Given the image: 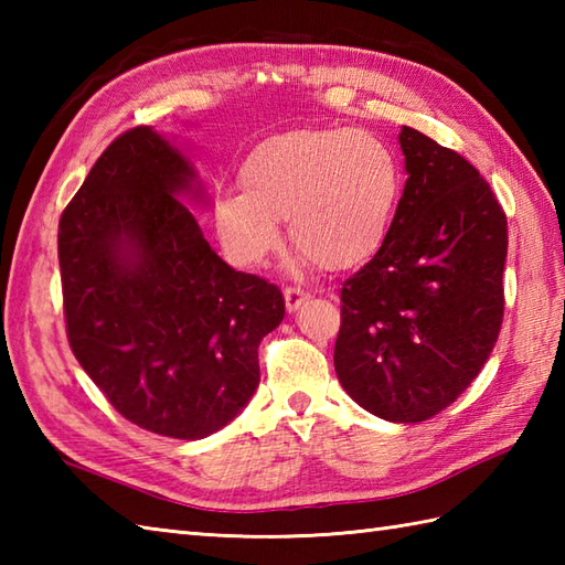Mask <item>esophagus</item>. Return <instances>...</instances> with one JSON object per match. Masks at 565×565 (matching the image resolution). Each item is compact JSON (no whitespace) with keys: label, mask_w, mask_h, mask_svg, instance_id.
Masks as SVG:
<instances>
[{"label":"esophagus","mask_w":565,"mask_h":565,"mask_svg":"<svg viewBox=\"0 0 565 565\" xmlns=\"http://www.w3.org/2000/svg\"><path fill=\"white\" fill-rule=\"evenodd\" d=\"M308 298H310V294L306 289H301V286H286L284 289V301H286V310H289V313L301 308V303L308 301Z\"/></svg>","instance_id":"34e87169"}]
</instances>
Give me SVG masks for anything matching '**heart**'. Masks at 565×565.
Wrapping results in <instances>:
<instances>
[{
    "mask_svg": "<svg viewBox=\"0 0 565 565\" xmlns=\"http://www.w3.org/2000/svg\"><path fill=\"white\" fill-rule=\"evenodd\" d=\"M243 189L213 203L221 243L239 267H257L281 243L326 269H350L386 243L405 174L386 140L366 130H291L262 140L239 167Z\"/></svg>",
    "mask_w": 565,
    "mask_h": 565,
    "instance_id": "heart-1",
    "label": "heart"
}]
</instances>
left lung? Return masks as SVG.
Listing matches in <instances>:
<instances>
[{
	"instance_id": "1",
	"label": "left lung",
	"mask_w": 565,
	"mask_h": 565,
	"mask_svg": "<svg viewBox=\"0 0 565 565\" xmlns=\"http://www.w3.org/2000/svg\"><path fill=\"white\" fill-rule=\"evenodd\" d=\"M405 189L386 243L342 284L334 371L391 423H423L471 386L498 342L508 218L481 172L403 126Z\"/></svg>"
}]
</instances>
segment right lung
<instances>
[{"label": "right lung", "instance_id": "right-lung-1", "mask_svg": "<svg viewBox=\"0 0 565 565\" xmlns=\"http://www.w3.org/2000/svg\"><path fill=\"white\" fill-rule=\"evenodd\" d=\"M194 170L152 128L118 136L57 225L70 350L128 423L201 439L243 411L279 286L227 267L174 196ZM199 194V191H196Z\"/></svg>", "mask_w": 565, "mask_h": 565}]
</instances>
